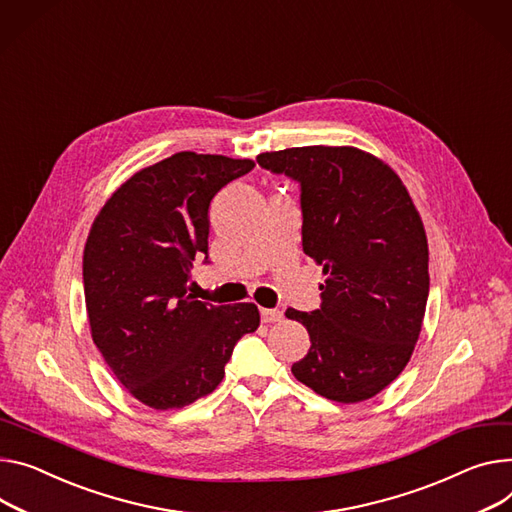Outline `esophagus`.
<instances>
[{
  "label": "esophagus",
  "mask_w": 512,
  "mask_h": 512,
  "mask_svg": "<svg viewBox=\"0 0 512 512\" xmlns=\"http://www.w3.org/2000/svg\"><path fill=\"white\" fill-rule=\"evenodd\" d=\"M260 316H262L264 324H274V322H281L283 320V311L281 309H266V307H262L260 309Z\"/></svg>",
  "instance_id": "esophagus-1"
}]
</instances>
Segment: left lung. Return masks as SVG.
Returning a JSON list of instances; mask_svg holds the SVG:
<instances>
[{"label": "left lung", "mask_w": 512, "mask_h": 512, "mask_svg": "<svg viewBox=\"0 0 512 512\" xmlns=\"http://www.w3.org/2000/svg\"><path fill=\"white\" fill-rule=\"evenodd\" d=\"M256 160L301 184L303 252L326 277L320 309L285 311L311 340L291 371L328 400H369L408 365L426 311L428 242L412 196L359 147H289Z\"/></svg>", "instance_id": "1"}]
</instances>
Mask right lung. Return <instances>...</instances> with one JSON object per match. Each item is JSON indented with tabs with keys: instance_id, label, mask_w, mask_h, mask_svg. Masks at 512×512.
Wrapping results in <instances>:
<instances>
[{
	"instance_id": "obj_1",
	"label": "right lung",
	"mask_w": 512,
	"mask_h": 512,
	"mask_svg": "<svg viewBox=\"0 0 512 512\" xmlns=\"http://www.w3.org/2000/svg\"><path fill=\"white\" fill-rule=\"evenodd\" d=\"M252 160L180 151L135 172L98 211L84 248L92 340L114 377L153 410L184 408L221 383L233 346L260 326L254 303L190 291L209 248V207Z\"/></svg>"
}]
</instances>
